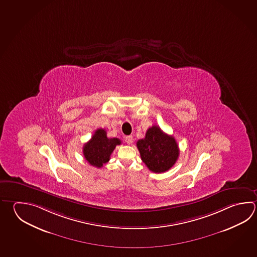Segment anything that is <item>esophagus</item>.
I'll use <instances>...</instances> for the list:
<instances>
[{"label": "esophagus", "mask_w": 257, "mask_h": 257, "mask_svg": "<svg viewBox=\"0 0 257 257\" xmlns=\"http://www.w3.org/2000/svg\"><path fill=\"white\" fill-rule=\"evenodd\" d=\"M125 142L128 144V145H131V144H133V136H125Z\"/></svg>", "instance_id": "esophagus-1"}]
</instances>
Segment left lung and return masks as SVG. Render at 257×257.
<instances>
[{"instance_id":"8db88e82","label":"left lung","mask_w":257,"mask_h":257,"mask_svg":"<svg viewBox=\"0 0 257 257\" xmlns=\"http://www.w3.org/2000/svg\"><path fill=\"white\" fill-rule=\"evenodd\" d=\"M141 158L154 173H165L171 169L179 156V148L174 136L165 134L154 125L146 132V137L137 141Z\"/></svg>"}]
</instances>
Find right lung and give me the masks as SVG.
Instances as JSON below:
<instances>
[{"mask_svg": "<svg viewBox=\"0 0 257 257\" xmlns=\"http://www.w3.org/2000/svg\"><path fill=\"white\" fill-rule=\"evenodd\" d=\"M121 145L118 138H108L104 129H97L90 141L83 146V156L90 165L101 168L110 160L111 153L116 146Z\"/></svg>", "mask_w": 257, "mask_h": 257, "instance_id": "right-lung-1", "label": "right lung"}]
</instances>
